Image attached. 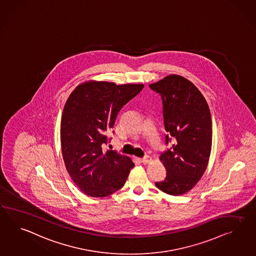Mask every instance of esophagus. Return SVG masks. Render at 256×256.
I'll return each instance as SVG.
<instances>
[{"label":"esophagus","mask_w":256,"mask_h":256,"mask_svg":"<svg viewBox=\"0 0 256 256\" xmlns=\"http://www.w3.org/2000/svg\"><path fill=\"white\" fill-rule=\"evenodd\" d=\"M140 160H141V162L143 164H150L151 160H152V158L150 157V156H146V157L143 158H141Z\"/></svg>","instance_id":"obj_1"}]
</instances>
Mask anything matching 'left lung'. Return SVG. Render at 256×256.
<instances>
[{
  "label": "left lung",
  "mask_w": 256,
  "mask_h": 256,
  "mask_svg": "<svg viewBox=\"0 0 256 256\" xmlns=\"http://www.w3.org/2000/svg\"><path fill=\"white\" fill-rule=\"evenodd\" d=\"M150 87L162 99L166 144L160 154L165 179L156 186L164 193L180 196L192 190L204 176L212 150V118L202 94L190 80L172 74Z\"/></svg>",
  "instance_id": "8db88e82"
}]
</instances>
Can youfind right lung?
<instances>
[{
	"label": "right lung",
	"mask_w": 256,
	"mask_h": 256,
	"mask_svg": "<svg viewBox=\"0 0 256 256\" xmlns=\"http://www.w3.org/2000/svg\"><path fill=\"white\" fill-rule=\"evenodd\" d=\"M143 87L88 80L66 100L60 125L62 155L70 176L86 195L106 197L124 186L134 164L127 156L103 148L118 112Z\"/></svg>",
	"instance_id": "obj_1"
}]
</instances>
